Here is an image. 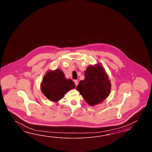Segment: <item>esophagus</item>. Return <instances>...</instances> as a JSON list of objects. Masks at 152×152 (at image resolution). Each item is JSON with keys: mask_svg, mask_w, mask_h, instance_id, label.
<instances>
[{"mask_svg": "<svg viewBox=\"0 0 152 152\" xmlns=\"http://www.w3.org/2000/svg\"><path fill=\"white\" fill-rule=\"evenodd\" d=\"M75 85H76V86H77V84H78V81L77 80H75Z\"/></svg>", "mask_w": 152, "mask_h": 152, "instance_id": "34e87169", "label": "esophagus"}]
</instances>
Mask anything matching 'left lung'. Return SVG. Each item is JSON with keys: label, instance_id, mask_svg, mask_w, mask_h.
<instances>
[{"label": "left lung", "instance_id": "left-lung-1", "mask_svg": "<svg viewBox=\"0 0 152 152\" xmlns=\"http://www.w3.org/2000/svg\"><path fill=\"white\" fill-rule=\"evenodd\" d=\"M84 80L80 81L77 90L91 106L105 100L110 92L111 83L104 69L98 64L90 66L85 73Z\"/></svg>", "mask_w": 152, "mask_h": 152}]
</instances>
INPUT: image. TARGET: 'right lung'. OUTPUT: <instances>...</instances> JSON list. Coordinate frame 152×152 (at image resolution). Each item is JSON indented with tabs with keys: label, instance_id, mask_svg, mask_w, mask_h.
<instances>
[{
	"label": "right lung",
	"instance_id": "add662e5",
	"mask_svg": "<svg viewBox=\"0 0 152 152\" xmlns=\"http://www.w3.org/2000/svg\"><path fill=\"white\" fill-rule=\"evenodd\" d=\"M75 87V83L69 79H66L63 72L59 69L48 72L41 83L42 93L53 102L60 100L66 93Z\"/></svg>",
	"mask_w": 152,
	"mask_h": 152
}]
</instances>
